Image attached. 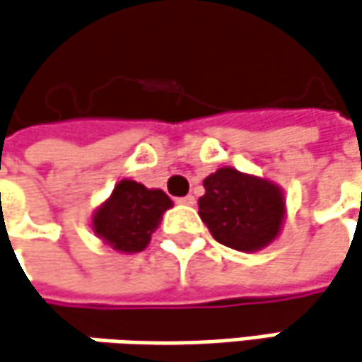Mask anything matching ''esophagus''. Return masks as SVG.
<instances>
[{"label": "esophagus", "instance_id": "34e87169", "mask_svg": "<svg viewBox=\"0 0 362 362\" xmlns=\"http://www.w3.org/2000/svg\"><path fill=\"white\" fill-rule=\"evenodd\" d=\"M178 202H180V204H194L197 199H194L192 194H188V197H182V199H178Z\"/></svg>", "mask_w": 362, "mask_h": 362}]
</instances>
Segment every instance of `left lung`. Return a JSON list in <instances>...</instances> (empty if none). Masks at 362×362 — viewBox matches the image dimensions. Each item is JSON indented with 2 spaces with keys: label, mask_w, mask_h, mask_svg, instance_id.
<instances>
[{
  "label": "left lung",
  "mask_w": 362,
  "mask_h": 362,
  "mask_svg": "<svg viewBox=\"0 0 362 362\" xmlns=\"http://www.w3.org/2000/svg\"><path fill=\"white\" fill-rule=\"evenodd\" d=\"M199 215L219 244L256 252L281 231L285 217L283 190L272 182L221 168L206 176Z\"/></svg>",
  "instance_id": "8db88e82"
}]
</instances>
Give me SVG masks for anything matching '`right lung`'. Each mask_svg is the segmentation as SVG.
Returning <instances> with one entry per match:
<instances>
[{
    "instance_id": "1",
    "label": "right lung",
    "mask_w": 362,
    "mask_h": 362,
    "mask_svg": "<svg viewBox=\"0 0 362 362\" xmlns=\"http://www.w3.org/2000/svg\"><path fill=\"white\" fill-rule=\"evenodd\" d=\"M172 206L163 190H149L135 180H120L110 199L92 217V227L112 250L133 254L143 252L161 215Z\"/></svg>"
}]
</instances>
